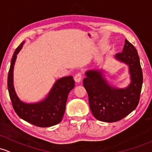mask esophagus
<instances>
[{"instance_id":"obj_1","label":"esophagus","mask_w":152,"mask_h":152,"mask_svg":"<svg viewBox=\"0 0 152 152\" xmlns=\"http://www.w3.org/2000/svg\"><path fill=\"white\" fill-rule=\"evenodd\" d=\"M81 80V74L80 73H76L74 76V81H76V83H79Z\"/></svg>"}]
</instances>
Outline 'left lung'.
<instances>
[{"instance_id":"left-lung-1","label":"left lung","mask_w":152,"mask_h":152,"mask_svg":"<svg viewBox=\"0 0 152 152\" xmlns=\"http://www.w3.org/2000/svg\"><path fill=\"white\" fill-rule=\"evenodd\" d=\"M114 58L128 67L130 83L127 87L113 85L103 68L87 70L83 82L92 114L101 122H117L130 114L136 108L141 92L143 73L136 49L125 39L122 52Z\"/></svg>"}]
</instances>
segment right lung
I'll use <instances>...</instances> for the list:
<instances>
[{
  "mask_svg": "<svg viewBox=\"0 0 152 152\" xmlns=\"http://www.w3.org/2000/svg\"><path fill=\"white\" fill-rule=\"evenodd\" d=\"M25 41L14 51L8 76V89L14 111L21 119L37 127H48L62 121L65 111L68 94L74 88L72 76H65L56 80L47 95L36 103H26L18 97L14 85V68L17 55Z\"/></svg>",
  "mask_w": 152,
  "mask_h": 152,
  "instance_id": "obj_1",
  "label": "right lung"
}]
</instances>
